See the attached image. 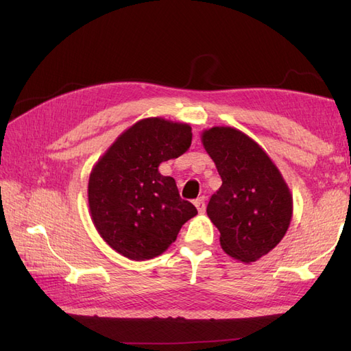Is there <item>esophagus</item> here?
<instances>
[{
  "instance_id": "34e87169",
  "label": "esophagus",
  "mask_w": 351,
  "mask_h": 351,
  "mask_svg": "<svg viewBox=\"0 0 351 351\" xmlns=\"http://www.w3.org/2000/svg\"><path fill=\"white\" fill-rule=\"evenodd\" d=\"M195 206L197 208L199 214H205V208H206V205H205V197L196 199V200H195Z\"/></svg>"
}]
</instances>
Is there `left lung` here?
I'll list each match as a JSON object with an SVG mask.
<instances>
[{
	"label": "left lung",
	"mask_w": 351,
	"mask_h": 351,
	"mask_svg": "<svg viewBox=\"0 0 351 351\" xmlns=\"http://www.w3.org/2000/svg\"><path fill=\"white\" fill-rule=\"evenodd\" d=\"M222 184L206 212L219 230L228 256L252 263L285 236L293 217V196L269 155L234 127L217 125L202 133Z\"/></svg>",
	"instance_id": "1"
}]
</instances>
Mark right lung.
Instances as JSON below:
<instances>
[{"mask_svg":"<svg viewBox=\"0 0 351 351\" xmlns=\"http://www.w3.org/2000/svg\"><path fill=\"white\" fill-rule=\"evenodd\" d=\"M192 127L159 117L123 132L93 165L88 200L99 236L117 253L146 261L164 253L197 210L180 197L176 180L158 171L161 162L183 155Z\"/></svg>","mask_w":351,"mask_h":351,"instance_id":"obj_1","label":"right lung"}]
</instances>
